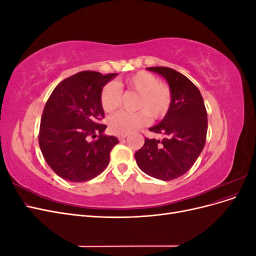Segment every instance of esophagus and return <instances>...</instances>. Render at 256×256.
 Segmentation results:
<instances>
[{"label":"esophagus","mask_w":256,"mask_h":256,"mask_svg":"<svg viewBox=\"0 0 256 256\" xmlns=\"http://www.w3.org/2000/svg\"><path fill=\"white\" fill-rule=\"evenodd\" d=\"M127 136H128L127 134H120L118 136V138H120V140H124V138H126Z\"/></svg>","instance_id":"obj_1"}]
</instances>
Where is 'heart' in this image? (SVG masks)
<instances>
[{
	"label": "heart",
	"mask_w": 256,
	"mask_h": 256,
	"mask_svg": "<svg viewBox=\"0 0 256 256\" xmlns=\"http://www.w3.org/2000/svg\"><path fill=\"white\" fill-rule=\"evenodd\" d=\"M122 90L138 94L136 112L120 111L111 115L108 122L116 134H129L148 124L150 116L161 120L168 114L173 104V92L168 85L161 83L157 76L140 70L118 83L109 82L100 92V104L106 113L118 109L122 102Z\"/></svg>",
	"instance_id": "1"
}]
</instances>
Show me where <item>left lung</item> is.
<instances>
[{"mask_svg":"<svg viewBox=\"0 0 256 256\" xmlns=\"http://www.w3.org/2000/svg\"><path fill=\"white\" fill-rule=\"evenodd\" d=\"M164 76L173 92L171 109L158 125L150 128L162 134V141L145 138L134 157L144 173L172 180L187 173L202 152L207 134V111L198 88L187 76L168 67H148Z\"/></svg>","mask_w":256,"mask_h":256,"instance_id":"8db88e82","label":"left lung"}]
</instances>
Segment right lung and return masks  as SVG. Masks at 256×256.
Segmentation results:
<instances>
[{"instance_id": "add662e5", "label": "right lung", "mask_w": 256, "mask_h": 256, "mask_svg": "<svg viewBox=\"0 0 256 256\" xmlns=\"http://www.w3.org/2000/svg\"><path fill=\"white\" fill-rule=\"evenodd\" d=\"M115 76L78 72L58 84L46 102L38 142L48 166L66 180L88 182L109 164L118 140L104 134L100 92ZM90 137L96 140L90 142Z\"/></svg>"}]
</instances>
